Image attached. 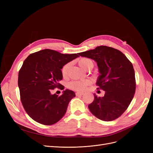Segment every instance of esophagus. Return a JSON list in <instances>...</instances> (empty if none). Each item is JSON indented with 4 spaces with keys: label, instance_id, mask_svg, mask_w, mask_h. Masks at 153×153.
I'll return each instance as SVG.
<instances>
[{
    "label": "esophagus",
    "instance_id": "obj_1",
    "mask_svg": "<svg viewBox=\"0 0 153 153\" xmlns=\"http://www.w3.org/2000/svg\"><path fill=\"white\" fill-rule=\"evenodd\" d=\"M83 94H84V93H83V92H76V96H82Z\"/></svg>",
    "mask_w": 153,
    "mask_h": 153
}]
</instances>
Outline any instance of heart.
<instances>
[{"label": "heart", "mask_w": 153, "mask_h": 153, "mask_svg": "<svg viewBox=\"0 0 153 153\" xmlns=\"http://www.w3.org/2000/svg\"><path fill=\"white\" fill-rule=\"evenodd\" d=\"M79 66L84 70H87L88 69L93 67L94 63L91 59L88 58H82L78 61ZM70 63H67L62 68V74L64 76H67L69 69L70 68ZM91 81L90 80H83L71 81L68 84V87L69 89L76 91H84L87 85L91 84Z\"/></svg>", "instance_id": "obj_1"}]
</instances>
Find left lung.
<instances>
[{
    "label": "left lung",
    "mask_w": 153,
    "mask_h": 153,
    "mask_svg": "<svg viewBox=\"0 0 153 153\" xmlns=\"http://www.w3.org/2000/svg\"><path fill=\"white\" fill-rule=\"evenodd\" d=\"M78 55L97 62L100 73L97 89L105 91L102 98L94 94V101L88 105L91 112L104 121L117 119L128 108L135 92L132 63L121 51L106 46H100Z\"/></svg>",
    "instance_id": "left-lung-1"
}]
</instances>
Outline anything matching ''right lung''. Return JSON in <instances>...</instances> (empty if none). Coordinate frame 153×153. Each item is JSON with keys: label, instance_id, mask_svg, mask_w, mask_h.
<instances>
[{"label": "right lung", "instance_id": "add662e5", "mask_svg": "<svg viewBox=\"0 0 153 153\" xmlns=\"http://www.w3.org/2000/svg\"><path fill=\"white\" fill-rule=\"evenodd\" d=\"M78 57V53L62 54L45 49L30 54L24 61L18 73L20 100L27 114L35 121L52 125L66 114L75 93L66 89L58 96L51 91L56 87L64 89L59 83L62 79L61 69Z\"/></svg>", "mask_w": 153, "mask_h": 153}]
</instances>
